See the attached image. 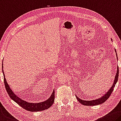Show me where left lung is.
Wrapping results in <instances>:
<instances>
[{
    "instance_id": "8db88e82",
    "label": "left lung",
    "mask_w": 121,
    "mask_h": 121,
    "mask_svg": "<svg viewBox=\"0 0 121 121\" xmlns=\"http://www.w3.org/2000/svg\"><path fill=\"white\" fill-rule=\"evenodd\" d=\"M112 41V39H111ZM115 52L116 53V49H115ZM116 56H117V55L116 54ZM118 74H119V70H118V67L117 66V73L115 76V79H114V83H113L112 85V86L110 89H109V91L107 92L105 94L101 97V98H99V99H94V100H91V101H85V100H82L81 99H80V98L77 96L76 95V99H78V102H80V103H81L82 104L85 105H88V106H93V105H99L100 104H102V103H104L105 101L108 99L109 96H110L111 94H112V91L114 90V88L115 86V85L117 83V82L118 81Z\"/></svg>"
}]
</instances>
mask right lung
I'll return each mask as SVG.
<instances>
[{
    "mask_svg": "<svg viewBox=\"0 0 121 121\" xmlns=\"http://www.w3.org/2000/svg\"><path fill=\"white\" fill-rule=\"evenodd\" d=\"M2 72L4 75V84L5 86L6 90L9 95L10 98L16 102L17 104H18L20 106H21L24 109L26 110L29 111V112H39V111H43L45 109H48L49 107H51L54 102L55 99V91L54 90L52 92V94L49 98L47 99V100L43 102H39V103H29L26 102V101L23 100V99L19 98L17 96L13 93L12 89L9 87V85L7 83L6 80L5 78V74L3 70V64L2 65Z\"/></svg>",
    "mask_w": 121,
    "mask_h": 121,
    "instance_id": "right-lung-1",
    "label": "right lung"
}]
</instances>
